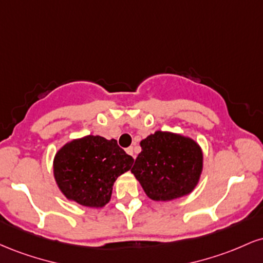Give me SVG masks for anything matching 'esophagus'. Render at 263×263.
I'll list each match as a JSON object with an SVG mask.
<instances>
[{
	"mask_svg": "<svg viewBox=\"0 0 263 263\" xmlns=\"http://www.w3.org/2000/svg\"><path fill=\"white\" fill-rule=\"evenodd\" d=\"M126 152H127L129 156H132V157H134V158H136V152H135L134 147H128V148L126 149Z\"/></svg>",
	"mask_w": 263,
	"mask_h": 263,
	"instance_id": "esophagus-1",
	"label": "esophagus"
}]
</instances>
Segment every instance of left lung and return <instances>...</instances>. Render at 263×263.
<instances>
[{"instance_id": "1", "label": "left lung", "mask_w": 263, "mask_h": 263, "mask_svg": "<svg viewBox=\"0 0 263 263\" xmlns=\"http://www.w3.org/2000/svg\"><path fill=\"white\" fill-rule=\"evenodd\" d=\"M141 147L131 172L151 199L172 200L194 189L203 170V153L194 141L157 131Z\"/></svg>"}]
</instances>
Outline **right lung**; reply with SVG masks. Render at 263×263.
<instances>
[{"label":"right lung","mask_w":263,"mask_h":263,"mask_svg":"<svg viewBox=\"0 0 263 263\" xmlns=\"http://www.w3.org/2000/svg\"><path fill=\"white\" fill-rule=\"evenodd\" d=\"M135 159L116 140L86 136L71 141L54 158V177L63 194L84 206L108 203L117 177L131 170Z\"/></svg>","instance_id":"add662e5"}]
</instances>
